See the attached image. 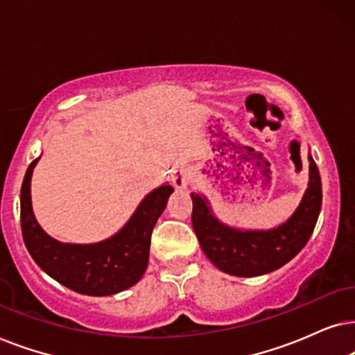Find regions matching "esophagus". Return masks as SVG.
<instances>
[{
	"label": "esophagus",
	"mask_w": 355,
	"mask_h": 355,
	"mask_svg": "<svg viewBox=\"0 0 355 355\" xmlns=\"http://www.w3.org/2000/svg\"><path fill=\"white\" fill-rule=\"evenodd\" d=\"M191 180V170L188 167H178L172 175L175 190H187Z\"/></svg>",
	"instance_id": "esophagus-1"
}]
</instances>
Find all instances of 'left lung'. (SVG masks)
I'll return each mask as SVG.
<instances>
[{
  "mask_svg": "<svg viewBox=\"0 0 355 355\" xmlns=\"http://www.w3.org/2000/svg\"><path fill=\"white\" fill-rule=\"evenodd\" d=\"M309 183L299 206L271 229H242L216 216L202 193H191V222L201 250L222 272L254 277L272 272L297 257L313 234L321 211V178L309 150Z\"/></svg>",
  "mask_w": 355,
  "mask_h": 355,
  "instance_id": "left-lung-1",
  "label": "left lung"
}]
</instances>
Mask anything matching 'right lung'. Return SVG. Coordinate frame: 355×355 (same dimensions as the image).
Masks as SVG:
<instances>
[{
  "instance_id": "1",
  "label": "right lung",
  "mask_w": 355,
  "mask_h": 355,
  "mask_svg": "<svg viewBox=\"0 0 355 355\" xmlns=\"http://www.w3.org/2000/svg\"><path fill=\"white\" fill-rule=\"evenodd\" d=\"M40 157L27 168L21 188L22 237L42 271L78 294L105 297L130 289L148 268L150 234L173 188L167 182L148 193L126 224L96 243H64L45 232L32 209L31 182Z\"/></svg>"
}]
</instances>
